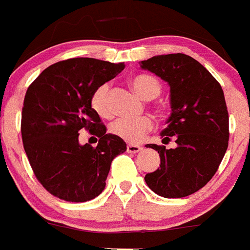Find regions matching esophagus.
<instances>
[{
  "mask_svg": "<svg viewBox=\"0 0 250 250\" xmlns=\"http://www.w3.org/2000/svg\"><path fill=\"white\" fill-rule=\"evenodd\" d=\"M126 151L129 152V153H137V152L141 151V146H139V145L129 144L126 146Z\"/></svg>",
  "mask_w": 250,
  "mask_h": 250,
  "instance_id": "34e87169",
  "label": "esophagus"
}]
</instances>
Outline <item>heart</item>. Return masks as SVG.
I'll use <instances>...</instances> for the list:
<instances>
[{
	"label": "heart",
	"instance_id": "obj_1",
	"mask_svg": "<svg viewBox=\"0 0 250 250\" xmlns=\"http://www.w3.org/2000/svg\"><path fill=\"white\" fill-rule=\"evenodd\" d=\"M135 91L144 99H154L162 91V85L158 80L148 75L135 76L131 80ZM91 105L93 110L102 118L111 115V106L109 103V84L103 83L99 85L91 97ZM153 126L148 116L141 118H119L114 120L109 126L113 135L127 142H139Z\"/></svg>",
	"mask_w": 250,
	"mask_h": 250
}]
</instances>
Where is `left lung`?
<instances>
[{"instance_id": "1", "label": "left lung", "mask_w": 250, "mask_h": 250, "mask_svg": "<svg viewBox=\"0 0 250 250\" xmlns=\"http://www.w3.org/2000/svg\"><path fill=\"white\" fill-rule=\"evenodd\" d=\"M170 87V113L165 139L177 147L149 144L161 165L145 177L152 191L168 199L184 198L205 187L217 172L228 147V111L222 87L199 61L185 54L158 55L140 62Z\"/></svg>"}]
</instances>
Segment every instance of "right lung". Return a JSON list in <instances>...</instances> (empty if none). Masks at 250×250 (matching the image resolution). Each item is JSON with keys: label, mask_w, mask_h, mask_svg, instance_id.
Masks as SVG:
<instances>
[{"label": "right lung", "mask_w": 250, "mask_h": 250, "mask_svg": "<svg viewBox=\"0 0 250 250\" xmlns=\"http://www.w3.org/2000/svg\"><path fill=\"white\" fill-rule=\"evenodd\" d=\"M124 67V62L68 59L45 68L28 88L21 125L23 146L37 179L56 198L84 203L98 196L111 161L126 151L123 139L106 134L91 105L93 92ZM82 128L100 137L97 147L79 145Z\"/></svg>", "instance_id": "right-lung-1"}]
</instances>
